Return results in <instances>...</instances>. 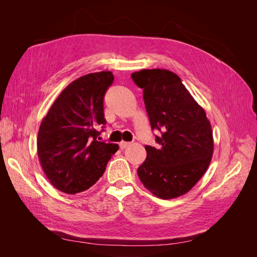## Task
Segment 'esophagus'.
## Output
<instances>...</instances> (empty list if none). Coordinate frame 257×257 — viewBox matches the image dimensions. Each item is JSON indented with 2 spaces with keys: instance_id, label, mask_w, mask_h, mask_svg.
Listing matches in <instances>:
<instances>
[{
  "instance_id": "34e87169",
  "label": "esophagus",
  "mask_w": 257,
  "mask_h": 257,
  "mask_svg": "<svg viewBox=\"0 0 257 257\" xmlns=\"http://www.w3.org/2000/svg\"><path fill=\"white\" fill-rule=\"evenodd\" d=\"M128 145H130V143H127V142H121V143L119 144L120 149H125V148H126Z\"/></svg>"
}]
</instances>
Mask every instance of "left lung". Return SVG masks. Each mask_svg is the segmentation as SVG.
<instances>
[{"mask_svg":"<svg viewBox=\"0 0 257 257\" xmlns=\"http://www.w3.org/2000/svg\"><path fill=\"white\" fill-rule=\"evenodd\" d=\"M144 90V100L158 148L146 146L147 158L137 174L154 196L172 199L188 193L209 167L213 136L204 108L175 73L142 69L131 75Z\"/></svg>","mask_w":257,"mask_h":257,"instance_id":"8db88e82","label":"left lung"}]
</instances>
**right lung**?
I'll list each match as a JSON object with an SVG mask.
<instances>
[{
    "mask_svg": "<svg viewBox=\"0 0 257 257\" xmlns=\"http://www.w3.org/2000/svg\"><path fill=\"white\" fill-rule=\"evenodd\" d=\"M112 81L108 71L79 77L60 93L41 123L38 160L50 183L66 194L96 183L119 149L116 144L96 141V127L106 124L103 100Z\"/></svg>",
    "mask_w": 257,
    "mask_h": 257,
    "instance_id": "1",
    "label": "right lung"
}]
</instances>
